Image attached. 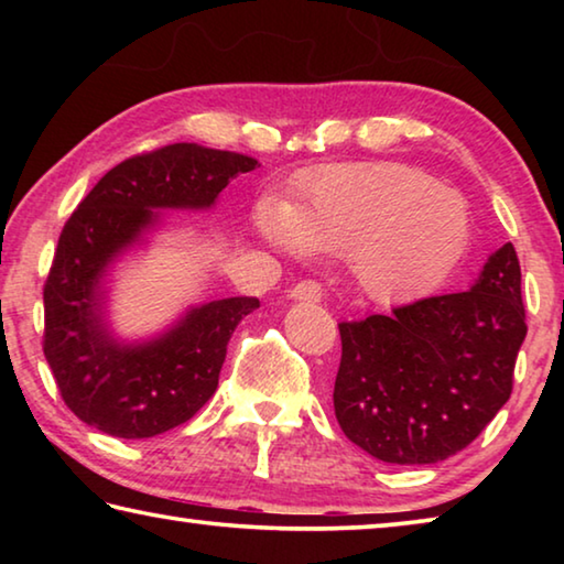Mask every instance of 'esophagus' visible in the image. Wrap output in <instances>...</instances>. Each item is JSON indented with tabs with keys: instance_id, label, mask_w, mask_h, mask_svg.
Returning <instances> with one entry per match:
<instances>
[{
	"instance_id": "esophagus-1",
	"label": "esophagus",
	"mask_w": 564,
	"mask_h": 564,
	"mask_svg": "<svg viewBox=\"0 0 564 564\" xmlns=\"http://www.w3.org/2000/svg\"><path fill=\"white\" fill-rule=\"evenodd\" d=\"M291 299H295V301H311V303L321 301L323 299L321 283L313 281V279H305L301 283H295L293 291H291Z\"/></svg>"
}]
</instances>
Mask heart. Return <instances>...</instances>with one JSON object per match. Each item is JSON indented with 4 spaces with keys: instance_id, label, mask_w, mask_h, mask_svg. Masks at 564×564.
Listing matches in <instances>:
<instances>
[{
    "instance_id": "1",
    "label": "heart",
    "mask_w": 564,
    "mask_h": 564,
    "mask_svg": "<svg viewBox=\"0 0 564 564\" xmlns=\"http://www.w3.org/2000/svg\"><path fill=\"white\" fill-rule=\"evenodd\" d=\"M261 234L293 251L348 256L370 299L405 301L460 259L470 216L457 191L398 161H358L303 178L289 208L265 206Z\"/></svg>"
}]
</instances>
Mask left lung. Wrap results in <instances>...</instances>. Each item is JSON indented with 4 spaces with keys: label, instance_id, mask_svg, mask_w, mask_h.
<instances>
[{
    "label": "left lung",
    "instance_id": "obj_1",
    "mask_svg": "<svg viewBox=\"0 0 564 564\" xmlns=\"http://www.w3.org/2000/svg\"><path fill=\"white\" fill-rule=\"evenodd\" d=\"M338 330L340 431L383 463H441L470 445L512 393L528 336L514 246L490 256L470 291L343 321Z\"/></svg>",
    "mask_w": 564,
    "mask_h": 564
}]
</instances>
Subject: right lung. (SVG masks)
<instances>
[{"mask_svg": "<svg viewBox=\"0 0 564 564\" xmlns=\"http://www.w3.org/2000/svg\"><path fill=\"white\" fill-rule=\"evenodd\" d=\"M259 159L198 144L129 156L99 178L64 224L44 281V356L72 413L97 431L139 441L186 423L218 388L226 346L253 295L194 308L149 346L119 348L97 316V285L123 246L154 221L151 208H204Z\"/></svg>", "mask_w": 564, "mask_h": 564, "instance_id": "right-lung-1", "label": "right lung"}]
</instances>
